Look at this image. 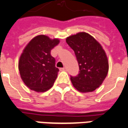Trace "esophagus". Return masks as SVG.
Instances as JSON below:
<instances>
[{
  "instance_id": "1",
  "label": "esophagus",
  "mask_w": 128,
  "mask_h": 128,
  "mask_svg": "<svg viewBox=\"0 0 128 128\" xmlns=\"http://www.w3.org/2000/svg\"><path fill=\"white\" fill-rule=\"evenodd\" d=\"M66 68H65V67H64V68H60V71H65L66 70Z\"/></svg>"
}]
</instances>
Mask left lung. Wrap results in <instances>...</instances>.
<instances>
[{"instance_id":"8db88e82","label":"left lung","mask_w":128,"mask_h":128,"mask_svg":"<svg viewBox=\"0 0 128 128\" xmlns=\"http://www.w3.org/2000/svg\"><path fill=\"white\" fill-rule=\"evenodd\" d=\"M67 44L74 51L79 74L70 76L72 85L80 92L94 91L107 76L109 64L102 46L91 35L79 32L68 37Z\"/></svg>"}]
</instances>
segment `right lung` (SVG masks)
I'll use <instances>...</instances> for the list:
<instances>
[{
  "mask_svg": "<svg viewBox=\"0 0 128 128\" xmlns=\"http://www.w3.org/2000/svg\"><path fill=\"white\" fill-rule=\"evenodd\" d=\"M60 42L38 35L31 40L23 50L18 62V70L23 82L37 92L47 91L53 86L59 69L55 66V58L51 50Z\"/></svg>",
  "mask_w": 128,
  "mask_h": 128,
  "instance_id": "add662e5",
  "label": "right lung"
}]
</instances>
